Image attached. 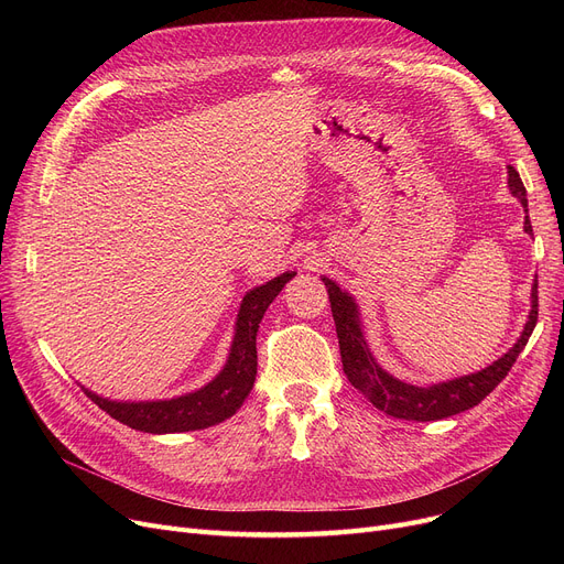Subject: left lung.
Listing matches in <instances>:
<instances>
[{
	"label": "left lung",
	"instance_id": "8db88e82",
	"mask_svg": "<svg viewBox=\"0 0 564 564\" xmlns=\"http://www.w3.org/2000/svg\"><path fill=\"white\" fill-rule=\"evenodd\" d=\"M508 187L512 196L521 200L528 213V198H525V187L521 183V177L514 166H508ZM523 230L532 235L530 219L525 217ZM322 283L327 285L329 292V302H332V313L336 322V334H338V345H340V359H343V370L349 379L354 389H359L364 398H368L379 411L389 413L393 419L402 421H441L455 416V413H462L470 406L480 404L498 383L508 377L510 368L514 366L517 357L523 351L532 329L538 324V283H532V294H530V315L525 327L514 343V347L502 354L498 361L487 366L480 372L464 375L451 381H441L432 383V387H413V383H404L398 377L389 375L379 364L375 361L372 351L364 338L361 329V315L359 306L354 302L349 292L340 290L332 279L322 276Z\"/></svg>",
	"mask_w": 564,
	"mask_h": 564
}]
</instances>
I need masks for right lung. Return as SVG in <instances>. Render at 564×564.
<instances>
[{
    "label": "right lung",
    "instance_id": "1",
    "mask_svg": "<svg viewBox=\"0 0 564 564\" xmlns=\"http://www.w3.org/2000/svg\"><path fill=\"white\" fill-rule=\"evenodd\" d=\"M294 274L297 272H283L281 276L267 281L264 285H258L245 294L235 322V338L230 345L228 361L224 370L210 383H205L203 389L185 393L181 398L155 402H116L100 398L84 387L82 391L118 423L148 434L192 432L230 419L253 389L258 370V324L264 311L270 308V304L276 300V294Z\"/></svg>",
    "mask_w": 564,
    "mask_h": 564
}]
</instances>
